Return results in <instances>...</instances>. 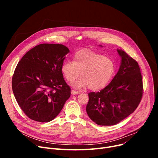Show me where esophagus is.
Listing matches in <instances>:
<instances>
[{
    "label": "esophagus",
    "mask_w": 158,
    "mask_h": 158,
    "mask_svg": "<svg viewBox=\"0 0 158 158\" xmlns=\"http://www.w3.org/2000/svg\"><path fill=\"white\" fill-rule=\"evenodd\" d=\"M71 94H72V95H77V94H80V92H79V91H76V90L72 89V90L71 91Z\"/></svg>",
    "instance_id": "obj_1"
}]
</instances>
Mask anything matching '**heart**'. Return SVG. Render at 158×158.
<instances>
[{
  "label": "heart",
  "mask_w": 158,
  "mask_h": 158,
  "mask_svg": "<svg viewBox=\"0 0 158 158\" xmlns=\"http://www.w3.org/2000/svg\"><path fill=\"white\" fill-rule=\"evenodd\" d=\"M116 69L111 58L88 50H81L75 53L73 61L66 60L62 64L61 72L69 82L76 80L81 72L82 78L73 83V87H89L93 91H98L111 82Z\"/></svg>",
  "instance_id": "b5f03b06"
}]
</instances>
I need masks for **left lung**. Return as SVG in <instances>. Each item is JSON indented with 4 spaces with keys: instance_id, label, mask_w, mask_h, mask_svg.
Segmentation results:
<instances>
[{
    "instance_id": "8db88e82",
    "label": "left lung",
    "mask_w": 158,
    "mask_h": 158,
    "mask_svg": "<svg viewBox=\"0 0 158 158\" xmlns=\"http://www.w3.org/2000/svg\"><path fill=\"white\" fill-rule=\"evenodd\" d=\"M122 61L110 83L98 92L88 94L86 112L99 126L117 124L137 108L143 94V79L138 63L123 50Z\"/></svg>"
}]
</instances>
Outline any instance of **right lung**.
<instances>
[{
	"label": "right lung",
	"mask_w": 158,
	"mask_h": 158,
	"mask_svg": "<svg viewBox=\"0 0 158 158\" xmlns=\"http://www.w3.org/2000/svg\"><path fill=\"white\" fill-rule=\"evenodd\" d=\"M69 52L63 45L40 44L29 51L16 65L13 92L20 108L31 120H52L70 97L71 88L61 72Z\"/></svg>",
	"instance_id": "1"
}]
</instances>
